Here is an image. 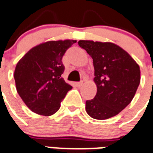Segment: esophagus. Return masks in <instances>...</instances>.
<instances>
[{
    "label": "esophagus",
    "mask_w": 153,
    "mask_h": 153,
    "mask_svg": "<svg viewBox=\"0 0 153 153\" xmlns=\"http://www.w3.org/2000/svg\"><path fill=\"white\" fill-rule=\"evenodd\" d=\"M82 84H83V81H79V82H76V86H78V87H80V86H81L82 85Z\"/></svg>",
    "instance_id": "34e87169"
}]
</instances>
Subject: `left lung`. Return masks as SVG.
Returning <instances> with one entry per match:
<instances>
[{"instance_id": "8db88e82", "label": "left lung", "mask_w": 153, "mask_h": 153, "mask_svg": "<svg viewBox=\"0 0 153 153\" xmlns=\"http://www.w3.org/2000/svg\"><path fill=\"white\" fill-rule=\"evenodd\" d=\"M79 46L93 59L97 93L85 102L89 116L105 120L130 103L140 83L139 66L126 51L111 42L79 41Z\"/></svg>"}]
</instances>
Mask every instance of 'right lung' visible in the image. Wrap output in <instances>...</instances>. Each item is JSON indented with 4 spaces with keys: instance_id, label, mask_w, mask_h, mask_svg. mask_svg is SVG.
<instances>
[{
    "instance_id": "add662e5",
    "label": "right lung",
    "mask_w": 153,
    "mask_h": 153,
    "mask_svg": "<svg viewBox=\"0 0 153 153\" xmlns=\"http://www.w3.org/2000/svg\"><path fill=\"white\" fill-rule=\"evenodd\" d=\"M74 40L51 41L31 49L19 61L14 70L17 92L27 108L35 113L51 116L72 86L61 76L62 59Z\"/></svg>"
}]
</instances>
